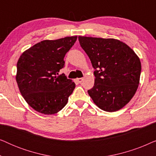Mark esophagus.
<instances>
[{"label":"esophagus","mask_w":156,"mask_h":156,"mask_svg":"<svg viewBox=\"0 0 156 156\" xmlns=\"http://www.w3.org/2000/svg\"><path fill=\"white\" fill-rule=\"evenodd\" d=\"M83 80H84V78H77L76 79V81L80 83V84H81L83 82Z\"/></svg>","instance_id":"esophagus-1"}]
</instances>
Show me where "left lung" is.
<instances>
[{
  "label": "left lung",
  "mask_w": 156,
  "mask_h": 156,
  "mask_svg": "<svg viewBox=\"0 0 156 156\" xmlns=\"http://www.w3.org/2000/svg\"><path fill=\"white\" fill-rule=\"evenodd\" d=\"M83 50L95 69L94 85L88 90L101 110L116 112L135 94L140 82L141 64L135 52L114 38L79 36Z\"/></svg>",
  "instance_id": "1"
}]
</instances>
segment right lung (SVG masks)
Listing matches in <instances>:
<instances>
[{
    "label": "right lung",
    "mask_w": 156,
    "mask_h": 156,
    "mask_svg": "<svg viewBox=\"0 0 156 156\" xmlns=\"http://www.w3.org/2000/svg\"><path fill=\"white\" fill-rule=\"evenodd\" d=\"M76 38L72 36L43 40L23 52L18 59L16 78L19 90L36 112L55 114L67 104L75 84L58 72Z\"/></svg>",
    "instance_id": "add662e5"
}]
</instances>
